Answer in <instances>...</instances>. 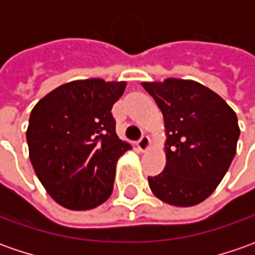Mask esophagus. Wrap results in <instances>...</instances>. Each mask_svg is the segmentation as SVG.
<instances>
[{"mask_svg": "<svg viewBox=\"0 0 255 255\" xmlns=\"http://www.w3.org/2000/svg\"><path fill=\"white\" fill-rule=\"evenodd\" d=\"M136 146H137V149L140 152H147L150 149V137L149 136H142V139L136 143Z\"/></svg>", "mask_w": 255, "mask_h": 255, "instance_id": "1", "label": "esophagus"}]
</instances>
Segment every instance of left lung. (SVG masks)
Segmentation results:
<instances>
[{
	"label": "left lung",
	"instance_id": "left-lung-1",
	"mask_svg": "<svg viewBox=\"0 0 255 255\" xmlns=\"http://www.w3.org/2000/svg\"><path fill=\"white\" fill-rule=\"evenodd\" d=\"M163 113L166 166L147 177L152 193L167 204L190 207L217 189L237 152L236 112L207 86L167 78L142 82Z\"/></svg>",
	"mask_w": 255,
	"mask_h": 255
}]
</instances>
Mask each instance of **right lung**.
Wrapping results in <instances>:
<instances>
[{
	"label": "right lung",
	"instance_id": "1",
	"mask_svg": "<svg viewBox=\"0 0 255 255\" xmlns=\"http://www.w3.org/2000/svg\"><path fill=\"white\" fill-rule=\"evenodd\" d=\"M126 82L79 79L55 88L29 116V160L46 193L69 210L111 197L119 157L132 149L115 130L112 106Z\"/></svg>",
	"mask_w": 255,
	"mask_h": 255
}]
</instances>
